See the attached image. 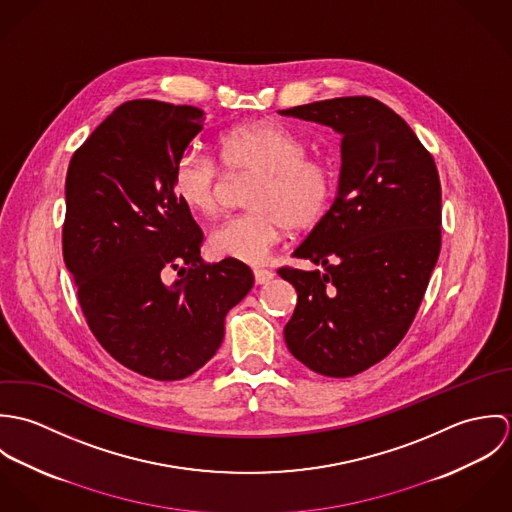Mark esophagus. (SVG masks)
I'll return each mask as SVG.
<instances>
[{"label":"esophagus","mask_w":512,"mask_h":512,"mask_svg":"<svg viewBox=\"0 0 512 512\" xmlns=\"http://www.w3.org/2000/svg\"><path fill=\"white\" fill-rule=\"evenodd\" d=\"M272 278H274V272H272V270H266V268H254V280H256V284H258V286L268 284Z\"/></svg>","instance_id":"obj_1"}]
</instances>
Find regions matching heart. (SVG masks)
Instances as JSON below:
<instances>
[{
    "label": "heart",
    "mask_w": 512,
    "mask_h": 512,
    "mask_svg": "<svg viewBox=\"0 0 512 512\" xmlns=\"http://www.w3.org/2000/svg\"><path fill=\"white\" fill-rule=\"evenodd\" d=\"M305 142L284 124L252 122L220 138V155L230 173H254L246 191V213L228 217L209 236L211 250L248 264L268 260L286 228L305 230L323 219L335 193V171L319 157L305 155ZM171 185L193 213L219 211V163L199 151L179 155Z\"/></svg>",
    "instance_id": "1"
}]
</instances>
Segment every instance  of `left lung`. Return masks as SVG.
Instances as JSON below:
<instances>
[{"instance_id":"1","label":"left lung","mask_w":512,"mask_h":512,"mask_svg":"<svg viewBox=\"0 0 512 512\" xmlns=\"http://www.w3.org/2000/svg\"><path fill=\"white\" fill-rule=\"evenodd\" d=\"M280 114L343 138L335 203L293 250L321 270H278L297 292L284 337L313 372L355 376L394 351L424 299L441 248L438 167L412 128L370 96Z\"/></svg>"}]
</instances>
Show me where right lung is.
<instances>
[{"label":"right lung","mask_w":512,"mask_h":512,"mask_svg":"<svg viewBox=\"0 0 512 512\" xmlns=\"http://www.w3.org/2000/svg\"><path fill=\"white\" fill-rule=\"evenodd\" d=\"M203 126L195 106L124 102L74 151L65 183L63 258L84 319L110 357L153 380L211 361L226 313L254 286L240 260L203 262V232L171 185Z\"/></svg>","instance_id":"1"}]
</instances>
